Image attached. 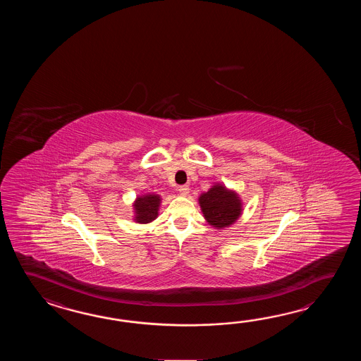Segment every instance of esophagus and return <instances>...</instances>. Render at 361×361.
I'll use <instances>...</instances> for the list:
<instances>
[{
    "instance_id": "34e87169",
    "label": "esophagus",
    "mask_w": 361,
    "mask_h": 361,
    "mask_svg": "<svg viewBox=\"0 0 361 361\" xmlns=\"http://www.w3.org/2000/svg\"><path fill=\"white\" fill-rule=\"evenodd\" d=\"M178 192H179L182 196H185V195H188L190 188H188V185H179V187H178Z\"/></svg>"
}]
</instances>
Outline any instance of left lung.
Returning a JSON list of instances; mask_svg holds the SVG:
<instances>
[{
    "instance_id": "left-lung-1",
    "label": "left lung",
    "mask_w": 361,
    "mask_h": 361,
    "mask_svg": "<svg viewBox=\"0 0 361 361\" xmlns=\"http://www.w3.org/2000/svg\"><path fill=\"white\" fill-rule=\"evenodd\" d=\"M199 204L207 222L222 230L236 222L243 212V204L236 192L215 184L199 197Z\"/></svg>"
}]
</instances>
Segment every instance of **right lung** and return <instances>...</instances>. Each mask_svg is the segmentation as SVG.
<instances>
[{
    "mask_svg": "<svg viewBox=\"0 0 361 361\" xmlns=\"http://www.w3.org/2000/svg\"><path fill=\"white\" fill-rule=\"evenodd\" d=\"M161 197L154 193H147L138 196L134 201V221L137 223H149L154 221L159 215Z\"/></svg>",
    "mask_w": 361,
    "mask_h": 361,
    "instance_id": "obj_1",
    "label": "right lung"
}]
</instances>
